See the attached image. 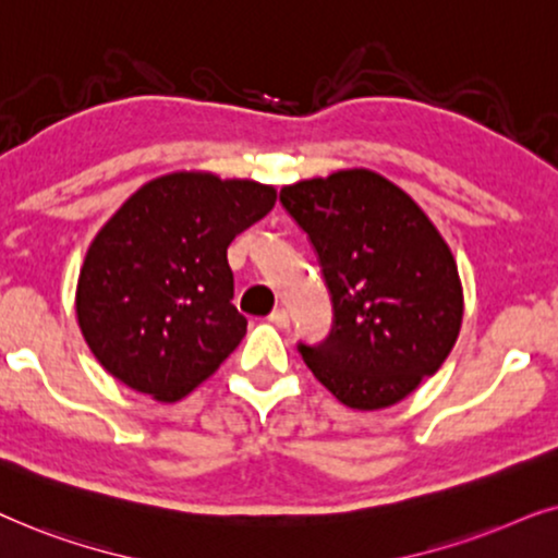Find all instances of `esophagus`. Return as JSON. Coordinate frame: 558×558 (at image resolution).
Here are the masks:
<instances>
[{"label": "esophagus", "mask_w": 558, "mask_h": 558, "mask_svg": "<svg viewBox=\"0 0 558 558\" xmlns=\"http://www.w3.org/2000/svg\"><path fill=\"white\" fill-rule=\"evenodd\" d=\"M270 324L278 326V329H288L291 326V316H288L286 308H275L270 314Z\"/></svg>", "instance_id": "esophagus-1"}]
</instances>
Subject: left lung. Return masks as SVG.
<instances>
[{"label": "left lung", "instance_id": "obj_1", "mask_svg": "<svg viewBox=\"0 0 558 558\" xmlns=\"http://www.w3.org/2000/svg\"><path fill=\"white\" fill-rule=\"evenodd\" d=\"M280 202L314 244L333 329L303 362L339 403L380 411L444 365L464 291L439 229L408 193L367 168L283 185Z\"/></svg>", "mask_w": 558, "mask_h": 558}]
</instances>
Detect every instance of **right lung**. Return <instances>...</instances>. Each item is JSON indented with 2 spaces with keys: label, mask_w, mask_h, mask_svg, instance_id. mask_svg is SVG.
<instances>
[{
  "label": "right lung",
  "mask_w": 558,
  "mask_h": 558,
  "mask_svg": "<svg viewBox=\"0 0 558 558\" xmlns=\"http://www.w3.org/2000/svg\"><path fill=\"white\" fill-rule=\"evenodd\" d=\"M275 198L250 178L175 170L111 214L76 286L81 333L111 377L175 403L217 373L247 333L227 247Z\"/></svg>",
  "instance_id": "1"
}]
</instances>
